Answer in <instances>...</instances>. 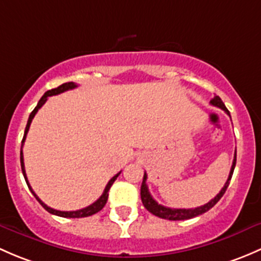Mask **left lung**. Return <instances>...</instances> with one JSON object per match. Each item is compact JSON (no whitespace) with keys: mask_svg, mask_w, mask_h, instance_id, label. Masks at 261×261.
Masks as SVG:
<instances>
[{"mask_svg":"<svg viewBox=\"0 0 261 261\" xmlns=\"http://www.w3.org/2000/svg\"><path fill=\"white\" fill-rule=\"evenodd\" d=\"M210 103L212 104L214 107H217V108L222 109L225 113H226L227 115H230L229 111L226 109V107H225V104L222 103L221 98L220 96H214V99H211ZM235 165H236V154L235 157H233V161H232V166H231V170H230V174H229V178H227L226 184L224 185V187H222L221 191H220L219 193H217L216 196H215L214 198H212L211 201H208L206 205L203 206H200V207H195V208H171V207H166V206H162L160 205V203L157 202V201L154 200V198L150 196L149 191H148V186L146 185V181H147V173L144 172V176H143V182H142V186H141V198H142V202H143L144 207L148 210L150 214L155 215V216L161 217V219H166V220H172V221H176V220H189V219H192V217H196L198 216V215H202L205 214L206 211H208L210 208L214 207L215 205H216L217 202H219L220 198L224 196L225 191L227 190V187H229V184H230V179L231 177H232V173H233V170H235Z\"/></svg>","mask_w":261,"mask_h":261,"instance_id":"obj_1","label":"left lung"}]
</instances>
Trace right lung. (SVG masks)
Wrapping results in <instances>:
<instances>
[{"instance_id": "1", "label": "right lung", "mask_w": 261, "mask_h": 261, "mask_svg": "<svg viewBox=\"0 0 261 261\" xmlns=\"http://www.w3.org/2000/svg\"><path fill=\"white\" fill-rule=\"evenodd\" d=\"M76 87H77V85L75 84V83H72V82H70V83H65V84H61L60 87L55 88V89L47 90L46 93H45L44 95L41 96V99H40V100H39V103H37V106L35 107V109H34V111L31 112L30 117H29L28 124H26L25 134H23V138H22V146H23V142H25V139H26V136H28V132H29V129H30V124H31L32 119H34L35 114H36L37 111H39V109L41 108V107L44 106L45 103H46L47 98H49V96H51V95H58V94H60V93H64V91H66V90H71V89H74V88H76ZM22 146H21V152H20V161H21V170H22L23 177H25V181H26V184H28L29 189H30V191H31V193H32V195H34L35 197H36V200L39 201V202H40V205H41L42 207H44L45 210H46L47 212H50V214H53V215H56V216H60V217H70V219H75V217H76V219H77V217H87V216H91V215H94V214H96V212H99V211L101 210V208L104 207V206H106L107 201H108V196H109V193H108V192H109V190H111L112 185L114 184V181H115V179H117V177L119 176V174H120V172H119V173H117V174H115V176L113 177V178H111V181L108 182V185H107V186H106V189H104V192H103V195H101L100 197H99L98 200L95 201V202H94V203H91V205L88 206V207H84V208H82V210H76V211H59V210H55V208H51V207H49V206H47V205H45V203L42 202V201L40 200L39 197H37V196H36V193L34 192V190L31 189L30 184H29V181H28V176H26L25 165H23V153H22Z\"/></svg>"}]
</instances>
